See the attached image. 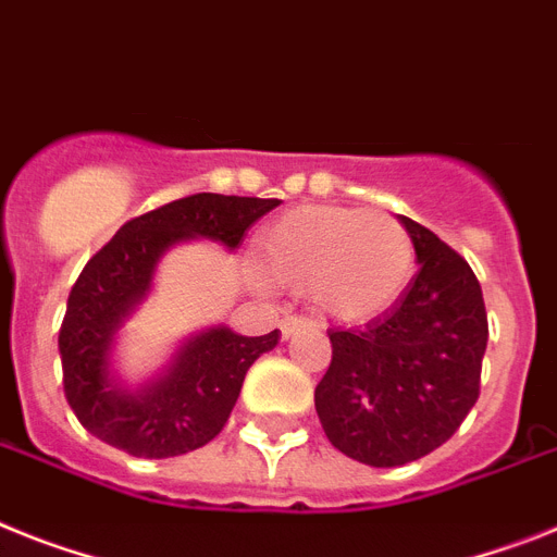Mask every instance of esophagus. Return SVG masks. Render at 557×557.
<instances>
[{
    "label": "esophagus",
    "instance_id": "obj_1",
    "mask_svg": "<svg viewBox=\"0 0 557 557\" xmlns=\"http://www.w3.org/2000/svg\"><path fill=\"white\" fill-rule=\"evenodd\" d=\"M306 329H314V322L308 320V317H283L280 320V334H283V339H288V336H294L297 331H306Z\"/></svg>",
    "mask_w": 557,
    "mask_h": 557
}]
</instances>
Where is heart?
Here are the masks:
<instances>
[{
    "label": "heart",
    "mask_w": 557,
    "mask_h": 557,
    "mask_svg": "<svg viewBox=\"0 0 557 557\" xmlns=\"http://www.w3.org/2000/svg\"><path fill=\"white\" fill-rule=\"evenodd\" d=\"M257 271L269 283L308 288L322 314L366 322L385 314L416 274V243L394 214L306 207L257 235Z\"/></svg>",
    "instance_id": "b5f03b06"
}]
</instances>
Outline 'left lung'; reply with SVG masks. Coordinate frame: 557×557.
<instances>
[{
	"label": "left lung",
	"instance_id": "obj_1",
	"mask_svg": "<svg viewBox=\"0 0 557 557\" xmlns=\"http://www.w3.org/2000/svg\"><path fill=\"white\" fill-rule=\"evenodd\" d=\"M419 271L391 311L331 329V366L314 391L331 445L371 467L422 459L479 399L487 311L473 269L422 223L399 218Z\"/></svg>",
	"mask_w": 557,
	"mask_h": 557
}]
</instances>
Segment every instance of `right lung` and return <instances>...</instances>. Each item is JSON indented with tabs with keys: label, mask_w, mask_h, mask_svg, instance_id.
Instances as JSON below:
<instances>
[{
	"label": "right lung",
	"mask_w": 557,
	"mask_h": 557,
	"mask_svg": "<svg viewBox=\"0 0 557 557\" xmlns=\"http://www.w3.org/2000/svg\"><path fill=\"white\" fill-rule=\"evenodd\" d=\"M274 207L277 198L200 191L127 221L87 260L67 297L59 354L64 396L92 436L138 459H170L221 433L246 371L277 345L280 331L263 336H240L226 325L200 331L141 391H127L112 376V345L124 320L147 300L163 251L189 237L235 251L246 228Z\"/></svg>",
	"instance_id": "1"
}]
</instances>
